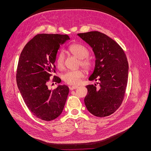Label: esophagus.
Masks as SVG:
<instances>
[{
    "label": "esophagus",
    "instance_id": "1",
    "mask_svg": "<svg viewBox=\"0 0 151 151\" xmlns=\"http://www.w3.org/2000/svg\"><path fill=\"white\" fill-rule=\"evenodd\" d=\"M79 87L78 86H70L69 88L70 90H74V89H76L77 88H78Z\"/></svg>",
    "mask_w": 151,
    "mask_h": 151
}]
</instances>
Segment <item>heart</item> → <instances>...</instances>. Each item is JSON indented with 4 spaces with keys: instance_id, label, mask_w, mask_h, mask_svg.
<instances>
[{
    "instance_id": "b5f03b06",
    "label": "heart",
    "mask_w": 151,
    "mask_h": 151,
    "mask_svg": "<svg viewBox=\"0 0 151 151\" xmlns=\"http://www.w3.org/2000/svg\"><path fill=\"white\" fill-rule=\"evenodd\" d=\"M70 52L75 57L79 59V65H81L86 71H89L93 68L94 62L88 56L89 51L83 45L75 43L72 45L68 48ZM65 55L61 52L59 53L56 58L55 63L59 69H62L64 65ZM84 76V71L82 69L76 70H68L63 75L62 79L65 83L70 85L78 84L81 79Z\"/></svg>"
}]
</instances>
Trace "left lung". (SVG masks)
Instances as JSON below:
<instances>
[{
	"label": "left lung",
	"mask_w": 151,
	"mask_h": 151,
	"mask_svg": "<svg viewBox=\"0 0 151 151\" xmlns=\"http://www.w3.org/2000/svg\"><path fill=\"white\" fill-rule=\"evenodd\" d=\"M93 48L96 61L89 81H98V86H86L84 103L93 115L104 117L120 106L125 94L129 74L126 55L115 41L99 31L77 34Z\"/></svg>",
	"instance_id": "1"
}]
</instances>
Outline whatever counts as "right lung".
<instances>
[{
  "mask_svg": "<svg viewBox=\"0 0 151 151\" xmlns=\"http://www.w3.org/2000/svg\"><path fill=\"white\" fill-rule=\"evenodd\" d=\"M70 40L67 35L38 34L27 43L21 53L16 82L22 99L33 115L41 120L51 121L62 113L69 89L58 85L49 89L47 84L55 73V62L60 45ZM52 82L61 79L53 76Z\"/></svg>",
  "mask_w": 151,
  "mask_h": 151,
  "instance_id": "1",
  "label": "right lung"
}]
</instances>
